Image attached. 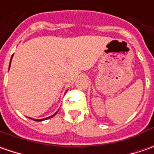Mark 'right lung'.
<instances>
[{
  "label": "right lung",
  "mask_w": 154,
  "mask_h": 154,
  "mask_svg": "<svg viewBox=\"0 0 154 154\" xmlns=\"http://www.w3.org/2000/svg\"><path fill=\"white\" fill-rule=\"evenodd\" d=\"M12 57H13V56H12ZM11 60H12V58H11ZM10 64H11V61H10ZM9 67H10V65H9ZM56 115V114H54V115L53 116H50V117H47V118H45V120H46V119H48V118H51V117H53V116H54ZM30 119H32V118H30ZM45 119H33V120H34V121H43V120H45Z\"/></svg>",
  "instance_id": "add662e5"
}]
</instances>
